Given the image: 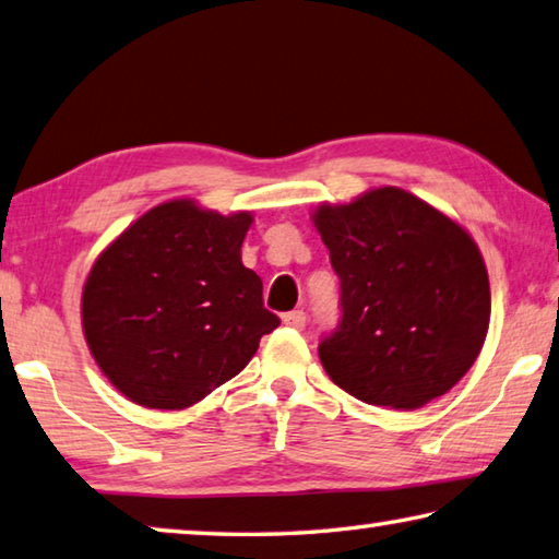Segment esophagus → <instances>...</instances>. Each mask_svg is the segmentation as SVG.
<instances>
[{"label": "esophagus", "mask_w": 559, "mask_h": 559, "mask_svg": "<svg viewBox=\"0 0 559 559\" xmlns=\"http://www.w3.org/2000/svg\"><path fill=\"white\" fill-rule=\"evenodd\" d=\"M283 324H286V328H293V330H302V328H306V312H302V310L286 312V314H283Z\"/></svg>", "instance_id": "esophagus-1"}]
</instances>
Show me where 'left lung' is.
I'll return each mask as SVG.
<instances>
[{
    "mask_svg": "<svg viewBox=\"0 0 559 559\" xmlns=\"http://www.w3.org/2000/svg\"><path fill=\"white\" fill-rule=\"evenodd\" d=\"M312 225L342 286V322L318 349L328 377L395 411L448 393L479 357L491 318L489 273L469 231L393 186L322 202Z\"/></svg>",
    "mask_w": 559,
    "mask_h": 559,
    "instance_id": "8db88e82",
    "label": "left lung"
}]
</instances>
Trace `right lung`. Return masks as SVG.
<instances>
[{
  "label": "right lung",
  "instance_id": "1",
  "mask_svg": "<svg viewBox=\"0 0 559 559\" xmlns=\"http://www.w3.org/2000/svg\"><path fill=\"white\" fill-rule=\"evenodd\" d=\"M251 222V212L168 200L95 259L80 298L85 342L131 403L190 408L235 379L278 328L263 308L261 278L241 263Z\"/></svg>",
  "mask_w": 559,
  "mask_h": 559
}]
</instances>
